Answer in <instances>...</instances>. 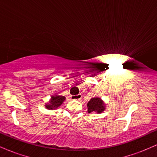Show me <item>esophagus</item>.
<instances>
[{"label": "esophagus", "mask_w": 157, "mask_h": 157, "mask_svg": "<svg viewBox=\"0 0 157 157\" xmlns=\"http://www.w3.org/2000/svg\"><path fill=\"white\" fill-rule=\"evenodd\" d=\"M81 98H82V95H81V94H77V95H71V99L74 100H80Z\"/></svg>", "instance_id": "esophagus-1"}]
</instances>
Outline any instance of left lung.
Wrapping results in <instances>:
<instances>
[{"mask_svg":"<svg viewBox=\"0 0 157 157\" xmlns=\"http://www.w3.org/2000/svg\"><path fill=\"white\" fill-rule=\"evenodd\" d=\"M88 112H97L101 113L105 110V105L101 100V99L98 97L91 98L87 104Z\"/></svg>","mask_w":157,"mask_h":157,"instance_id":"8db88e82","label":"left lung"}]
</instances>
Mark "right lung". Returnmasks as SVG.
<instances>
[{
    "instance_id": "add662e5",
    "label": "right lung",
    "mask_w": 157,
    "mask_h": 157,
    "mask_svg": "<svg viewBox=\"0 0 157 157\" xmlns=\"http://www.w3.org/2000/svg\"><path fill=\"white\" fill-rule=\"evenodd\" d=\"M65 100V97L63 96H52L51 101H50V104H47L46 105V109H55L60 106L61 104L63 103Z\"/></svg>"
}]
</instances>
